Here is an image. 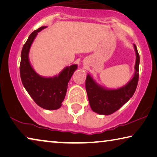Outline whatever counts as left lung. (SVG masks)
<instances>
[{
	"mask_svg": "<svg viewBox=\"0 0 157 157\" xmlns=\"http://www.w3.org/2000/svg\"><path fill=\"white\" fill-rule=\"evenodd\" d=\"M136 52V63L132 78L125 85L117 89H109L101 86L90 74L86 75L85 86L89 105L94 113L109 115L118 110L129 101L135 93L139 78L140 56L137 47L133 44Z\"/></svg>",
	"mask_w": 157,
	"mask_h": 157,
	"instance_id": "obj_1",
	"label": "left lung"
}]
</instances>
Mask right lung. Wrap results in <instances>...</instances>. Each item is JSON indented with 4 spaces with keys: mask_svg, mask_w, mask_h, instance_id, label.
<instances>
[{
    "mask_svg": "<svg viewBox=\"0 0 157 157\" xmlns=\"http://www.w3.org/2000/svg\"><path fill=\"white\" fill-rule=\"evenodd\" d=\"M47 26H42L30 35L21 54L20 76L22 84L37 105L45 110L60 108L65 98L68 82L78 68L77 64L66 66L58 75L44 77L35 71L29 60V51L37 35Z\"/></svg>",
    "mask_w": 157,
    "mask_h": 157,
    "instance_id": "right-lung-1",
    "label": "right lung"
}]
</instances>
